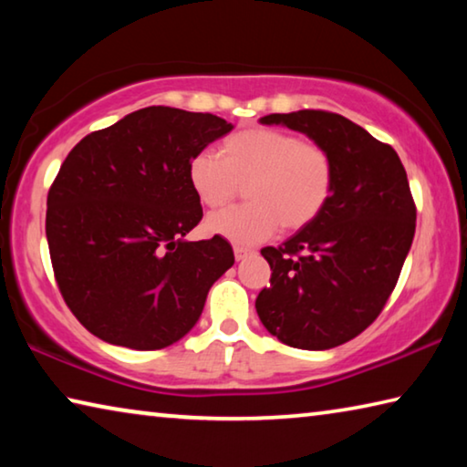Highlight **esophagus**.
I'll list each match as a JSON object with an SVG mask.
<instances>
[{"label": "esophagus", "mask_w": 467, "mask_h": 467, "mask_svg": "<svg viewBox=\"0 0 467 467\" xmlns=\"http://www.w3.org/2000/svg\"><path fill=\"white\" fill-rule=\"evenodd\" d=\"M251 253H253V249L239 247V244H236V247H234V259H236V262H243V259H244V257H249Z\"/></svg>", "instance_id": "obj_1"}]
</instances>
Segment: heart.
I'll list each match as a JSON object with an SVG mask.
<instances>
[{"label":"heart","mask_w":467,"mask_h":467,"mask_svg":"<svg viewBox=\"0 0 467 467\" xmlns=\"http://www.w3.org/2000/svg\"><path fill=\"white\" fill-rule=\"evenodd\" d=\"M197 152L187 167L193 193L205 208L231 203L247 185L249 203L208 218L212 234L236 244H255L280 231L311 224L334 192V161L315 141L290 131L249 128L228 136L220 148Z\"/></svg>","instance_id":"obj_1"}]
</instances>
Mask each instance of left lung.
I'll return each mask as SVG.
<instances>
[{"label":"left lung","instance_id":"left-lung-1","mask_svg":"<svg viewBox=\"0 0 467 467\" xmlns=\"http://www.w3.org/2000/svg\"><path fill=\"white\" fill-rule=\"evenodd\" d=\"M264 125L305 133L334 161V192L321 214L262 255L272 270L255 309L264 327L300 350H329L373 323L412 247L416 205L391 146L327 110L272 113Z\"/></svg>","mask_w":467,"mask_h":467}]
</instances>
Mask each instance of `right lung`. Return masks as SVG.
<instances>
[{
  "mask_svg": "<svg viewBox=\"0 0 467 467\" xmlns=\"http://www.w3.org/2000/svg\"><path fill=\"white\" fill-rule=\"evenodd\" d=\"M233 123L146 107L92 131L63 161L47 197V243L61 296L109 344L161 350L187 336L234 264L223 236L185 241L203 212L189 161Z\"/></svg>",
  "mask_w": 467,
  "mask_h": 467,
  "instance_id": "right-lung-1",
  "label": "right lung"
}]
</instances>
